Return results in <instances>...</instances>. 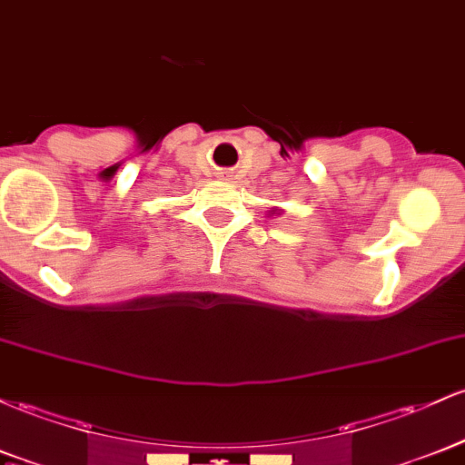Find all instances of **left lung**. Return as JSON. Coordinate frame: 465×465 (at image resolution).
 Returning <instances> with one entry per match:
<instances>
[{"label":"left lung","mask_w":465,"mask_h":465,"mask_svg":"<svg viewBox=\"0 0 465 465\" xmlns=\"http://www.w3.org/2000/svg\"><path fill=\"white\" fill-rule=\"evenodd\" d=\"M269 213H282V209H278V207H273V209H272V212H269Z\"/></svg>","instance_id":"1"}]
</instances>
